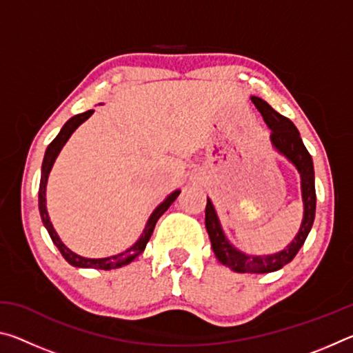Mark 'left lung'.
<instances>
[{"label":"left lung","instance_id":"8db88e82","mask_svg":"<svg viewBox=\"0 0 353 353\" xmlns=\"http://www.w3.org/2000/svg\"><path fill=\"white\" fill-rule=\"evenodd\" d=\"M252 103L263 115V119L271 129V143L277 151L285 155L290 162L296 166L301 174V188L303 201V219L294 240L291 241L283 250L272 255H248L232 246L227 240L223 229H221L219 219L214 212L212 201L207 198L205 205V227L212 241V249L219 263L229 270L241 274H266L279 271L280 268L294 259L299 249L303 246L307 236L312 230L314 213H316V190H314V170L312 155L307 151L305 145L301 139L297 128L291 119L280 115L272 107L261 98L252 97Z\"/></svg>","mask_w":353,"mask_h":353}]
</instances>
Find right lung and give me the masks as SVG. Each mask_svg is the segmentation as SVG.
<instances>
[{"mask_svg":"<svg viewBox=\"0 0 353 353\" xmlns=\"http://www.w3.org/2000/svg\"><path fill=\"white\" fill-rule=\"evenodd\" d=\"M93 110H87L83 113H79V115H74L73 118H70L67 123L63 124V128L61 129V132L56 137L54 140L50 143V146L46 148V152H45V157H43V163H41V177H40V187H39V210H40V216L41 221H43V224L46 227L48 234H50L52 243L56 244L57 249L61 250V254L63 255V259L67 260L71 266H76V268H94V270H115V268H121L124 265H128L132 260H135L137 256H139L143 250H145L146 244L149 241V238H151L152 232H154V227L155 223H157L159 218L162 216V214L168 210L170 205L172 202L176 201V198L181 193V190H176L172 191V193L166 198L162 204H160L155 210L152 212L151 216H149L148 223L145 230H143L141 236L137 240V243L134 246H130L129 249L123 250V252H119L117 255H112V256H105V259H85V256H81L74 252H71V250L65 246V244L61 241V238H59L57 232L54 230V227H52L50 216H48V210H46V183H48V176H50V171L52 168V165H54L56 159L59 152H61V149L63 148L65 143L68 141V139L71 137V134L74 132V130L81 126V124L85 121L87 118L92 117Z\"/></svg>","mask_w":353,"mask_h":353,"instance_id":"obj_1","label":"right lung"}]
</instances>
